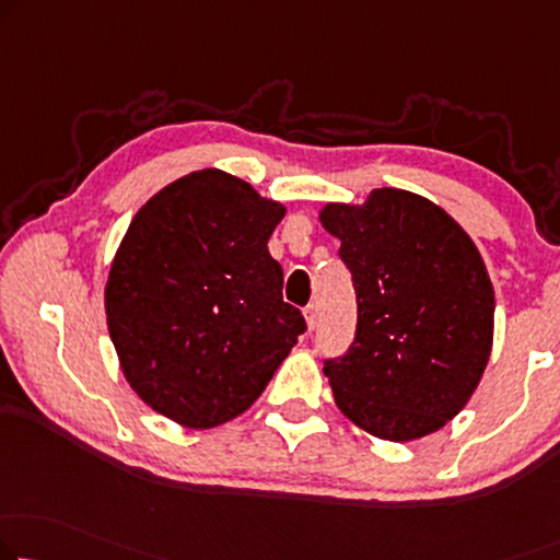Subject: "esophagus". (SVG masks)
I'll list each match as a JSON object with an SVG mask.
<instances>
[{"label":"esophagus","instance_id":"1","mask_svg":"<svg viewBox=\"0 0 560 560\" xmlns=\"http://www.w3.org/2000/svg\"><path fill=\"white\" fill-rule=\"evenodd\" d=\"M304 316H306V327L316 329V324H319V308H316V304H308L304 308Z\"/></svg>","mask_w":560,"mask_h":560}]
</instances>
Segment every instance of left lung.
Wrapping results in <instances>:
<instances>
[{
  "mask_svg": "<svg viewBox=\"0 0 560 560\" xmlns=\"http://www.w3.org/2000/svg\"><path fill=\"white\" fill-rule=\"evenodd\" d=\"M319 219L357 294L354 341L324 360L334 402L374 438L430 435L463 410L493 347L495 294L478 248L410 190L377 188Z\"/></svg>",
  "mask_w": 560,
  "mask_h": 560,
  "instance_id": "8db88e82",
  "label": "left lung"
}]
</instances>
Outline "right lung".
<instances>
[{
    "mask_svg": "<svg viewBox=\"0 0 560 560\" xmlns=\"http://www.w3.org/2000/svg\"><path fill=\"white\" fill-rule=\"evenodd\" d=\"M281 219L277 200L206 168L130 221L105 287L107 329L130 387L183 428L246 412L306 331L266 248Z\"/></svg>",
    "mask_w": 560,
    "mask_h": 560,
    "instance_id": "add662e5",
    "label": "right lung"
}]
</instances>
